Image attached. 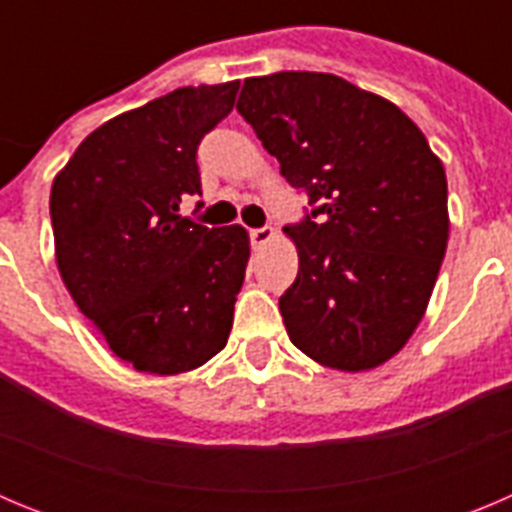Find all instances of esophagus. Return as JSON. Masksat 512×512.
<instances>
[{"instance_id":"obj_1","label":"esophagus","mask_w":512,"mask_h":512,"mask_svg":"<svg viewBox=\"0 0 512 512\" xmlns=\"http://www.w3.org/2000/svg\"><path fill=\"white\" fill-rule=\"evenodd\" d=\"M274 228H253L251 230V243H253V248H261V246H266V243H271L274 241Z\"/></svg>"}]
</instances>
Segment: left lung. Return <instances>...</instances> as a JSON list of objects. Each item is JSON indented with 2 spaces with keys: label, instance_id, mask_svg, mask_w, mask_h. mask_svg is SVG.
Wrapping results in <instances>:
<instances>
[{
  "label": "left lung",
  "instance_id": "8db88e82",
  "mask_svg": "<svg viewBox=\"0 0 512 512\" xmlns=\"http://www.w3.org/2000/svg\"><path fill=\"white\" fill-rule=\"evenodd\" d=\"M238 112L312 205L284 228L300 256L279 297L289 341L338 372L377 369L436 287L449 243L441 158L397 104L333 74L251 76Z\"/></svg>",
  "mask_w": 512,
  "mask_h": 512
}]
</instances>
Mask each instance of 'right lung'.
I'll return each instance as SVG.
<instances>
[{
    "mask_svg": "<svg viewBox=\"0 0 512 512\" xmlns=\"http://www.w3.org/2000/svg\"><path fill=\"white\" fill-rule=\"evenodd\" d=\"M241 81L174 89L81 140L51 187L61 279L112 354L171 377L220 354L251 241L179 215L200 194L197 146Z\"/></svg>",
    "mask_w": 512,
    "mask_h": 512,
    "instance_id": "obj_1",
    "label": "right lung"
}]
</instances>
